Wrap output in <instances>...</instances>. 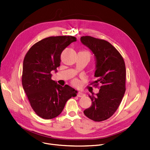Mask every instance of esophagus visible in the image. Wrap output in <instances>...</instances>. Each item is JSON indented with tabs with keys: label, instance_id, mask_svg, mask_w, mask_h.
Segmentation results:
<instances>
[{
	"label": "esophagus",
	"instance_id": "1",
	"mask_svg": "<svg viewBox=\"0 0 150 150\" xmlns=\"http://www.w3.org/2000/svg\"><path fill=\"white\" fill-rule=\"evenodd\" d=\"M84 96H85V94L82 93V91H79L77 94V97H82Z\"/></svg>",
	"mask_w": 150,
	"mask_h": 150
}]
</instances>
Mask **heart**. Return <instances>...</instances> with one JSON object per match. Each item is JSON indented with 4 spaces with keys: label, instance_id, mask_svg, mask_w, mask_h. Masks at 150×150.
<instances>
[{
    "label": "heart",
    "instance_id": "b5f03b06",
    "mask_svg": "<svg viewBox=\"0 0 150 150\" xmlns=\"http://www.w3.org/2000/svg\"><path fill=\"white\" fill-rule=\"evenodd\" d=\"M75 83H76V82H75Z\"/></svg>",
    "mask_w": 150,
    "mask_h": 150
}]
</instances>
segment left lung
I'll return each instance as SVG.
<instances>
[{
    "label": "left lung",
    "mask_w": 150,
    "mask_h": 150,
    "mask_svg": "<svg viewBox=\"0 0 150 150\" xmlns=\"http://www.w3.org/2000/svg\"><path fill=\"white\" fill-rule=\"evenodd\" d=\"M81 42L93 53L96 68L94 84L100 83L99 92L92 96L90 108L84 114L94 121L109 118L119 107L125 91V65L122 57L109 42L90 36L80 38Z\"/></svg>",
    "instance_id": "left-lung-1"
}]
</instances>
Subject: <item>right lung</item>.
<instances>
[{
  "instance_id": "1",
  "label": "right lung",
  "mask_w": 150,
  "mask_h": 150,
  "mask_svg": "<svg viewBox=\"0 0 150 150\" xmlns=\"http://www.w3.org/2000/svg\"><path fill=\"white\" fill-rule=\"evenodd\" d=\"M72 36L45 38L35 43L26 53L23 64L22 85L35 112L42 118H54L62 112L68 99L78 91L68 85L52 80L51 72L60 66L61 54L71 42Z\"/></svg>"
}]
</instances>
